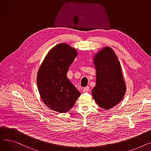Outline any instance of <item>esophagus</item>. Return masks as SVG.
<instances>
[{
    "instance_id": "esophagus-1",
    "label": "esophagus",
    "mask_w": 151,
    "mask_h": 151,
    "mask_svg": "<svg viewBox=\"0 0 151 151\" xmlns=\"http://www.w3.org/2000/svg\"><path fill=\"white\" fill-rule=\"evenodd\" d=\"M89 86H86V87H85V88H83V91L84 92H88L89 91Z\"/></svg>"
}]
</instances>
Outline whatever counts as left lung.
<instances>
[{
	"label": "left lung",
	"mask_w": 151,
	"mask_h": 151,
	"mask_svg": "<svg viewBox=\"0 0 151 151\" xmlns=\"http://www.w3.org/2000/svg\"><path fill=\"white\" fill-rule=\"evenodd\" d=\"M96 84L92 97L103 109H109L121 102L126 92L121 63L112 48L104 47L95 54Z\"/></svg>",
	"instance_id": "1"
}]
</instances>
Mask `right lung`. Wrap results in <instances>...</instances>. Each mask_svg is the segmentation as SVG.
<instances>
[{
  "instance_id": "add662e5",
  "label": "right lung",
  "mask_w": 151,
  "mask_h": 151,
  "mask_svg": "<svg viewBox=\"0 0 151 151\" xmlns=\"http://www.w3.org/2000/svg\"><path fill=\"white\" fill-rule=\"evenodd\" d=\"M77 55L73 47L59 43L47 54L38 69L37 83L40 96L44 104L55 111L67 113L81 95L67 76Z\"/></svg>"
}]
</instances>
